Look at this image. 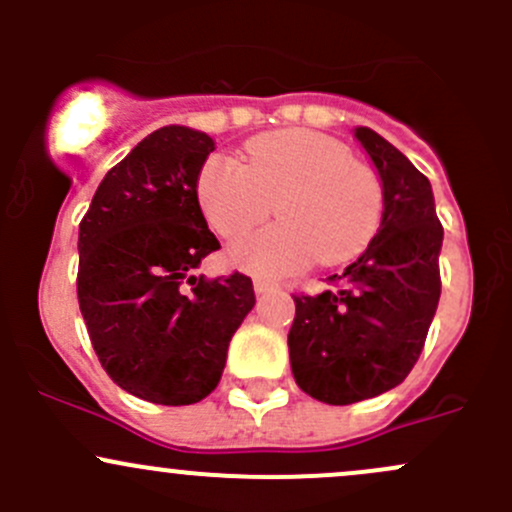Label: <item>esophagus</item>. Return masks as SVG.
Segmentation results:
<instances>
[{
    "label": "esophagus",
    "instance_id": "obj_1",
    "mask_svg": "<svg viewBox=\"0 0 512 512\" xmlns=\"http://www.w3.org/2000/svg\"><path fill=\"white\" fill-rule=\"evenodd\" d=\"M272 289H275V285H272V282H267V280H255V292H257V294H267V292H272Z\"/></svg>",
    "mask_w": 512,
    "mask_h": 512
}]
</instances>
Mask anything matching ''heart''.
I'll list each match as a JSON object with an SVG mask.
<instances>
[{
  "label": "heart",
  "mask_w": 512,
  "mask_h": 512,
  "mask_svg": "<svg viewBox=\"0 0 512 512\" xmlns=\"http://www.w3.org/2000/svg\"><path fill=\"white\" fill-rule=\"evenodd\" d=\"M195 198L218 235L235 237L262 223L272 208L282 223L232 242L227 260L242 272L280 280L354 260L369 247L384 218L379 173L352 160L327 133L275 131L252 138L245 163L213 153L195 178Z\"/></svg>",
  "instance_id": "heart-1"
}]
</instances>
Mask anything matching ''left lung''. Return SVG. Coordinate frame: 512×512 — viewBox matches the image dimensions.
I'll return each mask as SVG.
<instances>
[{"label": "left lung", "mask_w": 512, "mask_h": 512, "mask_svg": "<svg viewBox=\"0 0 512 512\" xmlns=\"http://www.w3.org/2000/svg\"><path fill=\"white\" fill-rule=\"evenodd\" d=\"M354 138L384 183V218L342 285L294 297L289 361L299 389L347 406L394 389L414 369L441 297L443 227L426 175L371 128Z\"/></svg>", "instance_id": "obj_1"}]
</instances>
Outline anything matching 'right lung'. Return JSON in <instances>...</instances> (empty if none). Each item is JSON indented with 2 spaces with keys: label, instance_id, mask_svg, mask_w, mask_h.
Returning a JSON list of instances; mask_svg holds the SVG:
<instances>
[{
  "label": "right lung",
  "instance_id": "right-lung-1",
  "mask_svg": "<svg viewBox=\"0 0 512 512\" xmlns=\"http://www.w3.org/2000/svg\"><path fill=\"white\" fill-rule=\"evenodd\" d=\"M215 141L163 126L103 175L79 225V307L106 374L163 406L198 404L218 386L227 347L255 307L250 277H195L220 247L195 178Z\"/></svg>",
  "mask_w": 512,
  "mask_h": 512
}]
</instances>
